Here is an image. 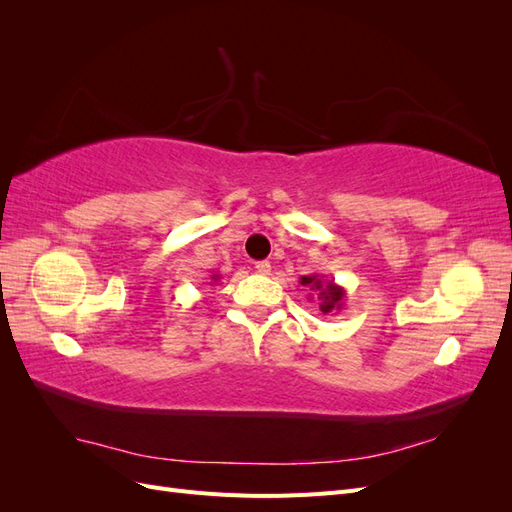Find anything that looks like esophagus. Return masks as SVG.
I'll use <instances>...</instances> for the list:
<instances>
[{
    "label": "esophagus",
    "mask_w": 512,
    "mask_h": 512,
    "mask_svg": "<svg viewBox=\"0 0 512 512\" xmlns=\"http://www.w3.org/2000/svg\"><path fill=\"white\" fill-rule=\"evenodd\" d=\"M256 273L269 275V273H271V262H269V260H258V262H256Z\"/></svg>",
    "instance_id": "esophagus-1"
}]
</instances>
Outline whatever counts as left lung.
<instances>
[{"mask_svg":"<svg viewBox=\"0 0 512 512\" xmlns=\"http://www.w3.org/2000/svg\"><path fill=\"white\" fill-rule=\"evenodd\" d=\"M301 284L312 290L309 292V301L318 299L322 314H337L344 309V303H346L344 286L335 284L333 280H324V275H320V273L303 275Z\"/></svg>","mask_w":512,"mask_h":512,"instance_id":"1","label":"left lung"}]
</instances>
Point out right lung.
<instances>
[{
    "mask_svg": "<svg viewBox=\"0 0 512 512\" xmlns=\"http://www.w3.org/2000/svg\"><path fill=\"white\" fill-rule=\"evenodd\" d=\"M211 280H213V282H218V280H220V275H218V273H213V275H211Z\"/></svg>",
    "mask_w": 512,
    "mask_h": 512,
    "instance_id": "add662e5",
    "label": "right lung"
}]
</instances>
